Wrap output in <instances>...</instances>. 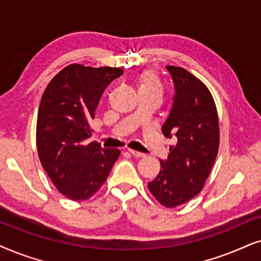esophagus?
I'll use <instances>...</instances> for the list:
<instances>
[{
	"mask_svg": "<svg viewBox=\"0 0 261 261\" xmlns=\"http://www.w3.org/2000/svg\"><path fill=\"white\" fill-rule=\"evenodd\" d=\"M128 152H130V154L133 156H135V158H144V156H145V154H143V152L133 150V149H128Z\"/></svg>",
	"mask_w": 261,
	"mask_h": 261,
	"instance_id": "34e87169",
	"label": "esophagus"
}]
</instances>
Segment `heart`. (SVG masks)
<instances>
[{"instance_id":"heart-1","label":"heart","mask_w":261,"mask_h":261,"mask_svg":"<svg viewBox=\"0 0 261 261\" xmlns=\"http://www.w3.org/2000/svg\"><path fill=\"white\" fill-rule=\"evenodd\" d=\"M140 92L155 93L160 96L163 94V85L161 80L152 70H145L140 76Z\"/></svg>"}]
</instances>
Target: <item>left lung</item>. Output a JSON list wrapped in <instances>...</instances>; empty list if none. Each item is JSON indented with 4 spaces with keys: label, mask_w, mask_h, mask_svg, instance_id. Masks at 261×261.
Masks as SVG:
<instances>
[{
    "label": "left lung",
    "mask_w": 261,
    "mask_h": 261,
    "mask_svg": "<svg viewBox=\"0 0 261 261\" xmlns=\"http://www.w3.org/2000/svg\"><path fill=\"white\" fill-rule=\"evenodd\" d=\"M175 87L174 102L162 126L167 138L176 137L159 175L148 184L155 199L166 207L185 204L203 190L220 147V125L215 100L207 87L181 67L167 65Z\"/></svg>",
    "instance_id": "1"
}]
</instances>
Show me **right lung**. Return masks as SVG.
Returning a JSON list of instances; mask_svg holds the SVG:
<instances>
[{
    "label": "right lung",
    "mask_w": 261,
    "mask_h": 261,
    "mask_svg": "<svg viewBox=\"0 0 261 261\" xmlns=\"http://www.w3.org/2000/svg\"><path fill=\"white\" fill-rule=\"evenodd\" d=\"M124 70L70 64L48 83L37 119V149L56 189L71 200L98 192L119 158V149H103L92 136L90 120L103 90Z\"/></svg>",
    "instance_id": "add662e5"
}]
</instances>
